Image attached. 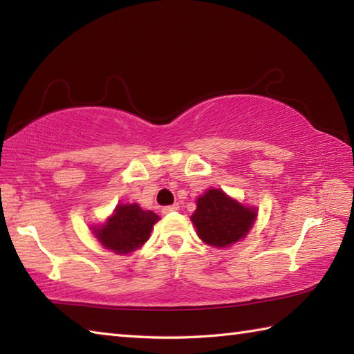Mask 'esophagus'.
<instances>
[{
  "label": "esophagus",
  "mask_w": 354,
  "mask_h": 354,
  "mask_svg": "<svg viewBox=\"0 0 354 354\" xmlns=\"http://www.w3.org/2000/svg\"><path fill=\"white\" fill-rule=\"evenodd\" d=\"M179 210V205L178 204H173V205H167V207L162 209V214H171V212H176Z\"/></svg>",
  "instance_id": "34e87169"
}]
</instances>
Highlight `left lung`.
Here are the masks:
<instances>
[{
    "instance_id": "8db88e82",
    "label": "left lung",
    "mask_w": 354,
    "mask_h": 354,
    "mask_svg": "<svg viewBox=\"0 0 354 354\" xmlns=\"http://www.w3.org/2000/svg\"><path fill=\"white\" fill-rule=\"evenodd\" d=\"M257 214L255 205H244L221 189L210 187L198 196L190 220L205 244L224 249L246 239Z\"/></svg>"
}]
</instances>
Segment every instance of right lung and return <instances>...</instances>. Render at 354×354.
<instances>
[{
    "instance_id": "add662e5",
    "label": "right lung",
    "mask_w": 354,
    "mask_h": 354,
    "mask_svg": "<svg viewBox=\"0 0 354 354\" xmlns=\"http://www.w3.org/2000/svg\"><path fill=\"white\" fill-rule=\"evenodd\" d=\"M160 218L138 203L118 204L105 223L91 226L94 239L118 255H128L149 241L151 229Z\"/></svg>"
}]
</instances>
